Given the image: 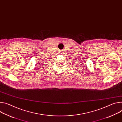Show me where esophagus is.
<instances>
[{"label": "esophagus", "mask_w": 122, "mask_h": 122, "mask_svg": "<svg viewBox=\"0 0 122 122\" xmlns=\"http://www.w3.org/2000/svg\"><path fill=\"white\" fill-rule=\"evenodd\" d=\"M61 53H60V54H61Z\"/></svg>", "instance_id": "1"}]
</instances>
